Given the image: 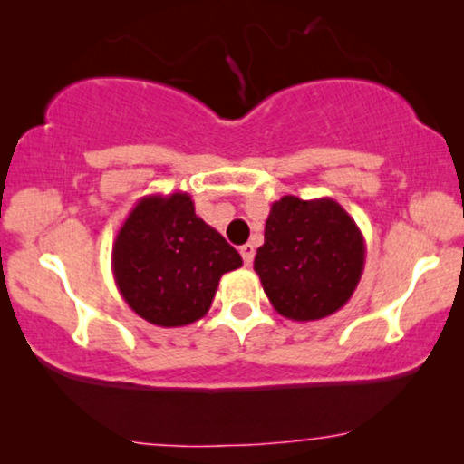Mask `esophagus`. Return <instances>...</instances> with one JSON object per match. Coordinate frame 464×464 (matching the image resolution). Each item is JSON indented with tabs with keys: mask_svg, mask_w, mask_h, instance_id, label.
Masks as SVG:
<instances>
[{
	"mask_svg": "<svg viewBox=\"0 0 464 464\" xmlns=\"http://www.w3.org/2000/svg\"><path fill=\"white\" fill-rule=\"evenodd\" d=\"M238 251H240V256H243L245 266H251L253 264V256H256V249H253V245L246 243V245L240 246Z\"/></svg>",
	"mask_w": 464,
	"mask_h": 464,
	"instance_id": "1",
	"label": "esophagus"
}]
</instances>
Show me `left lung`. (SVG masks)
Listing matches in <instances>:
<instances>
[{"label": "left lung", "mask_w": 464, "mask_h": 464, "mask_svg": "<svg viewBox=\"0 0 464 464\" xmlns=\"http://www.w3.org/2000/svg\"><path fill=\"white\" fill-rule=\"evenodd\" d=\"M363 266L365 240L351 215L334 198L297 196L270 207L253 262L270 304L291 321L338 313L357 289Z\"/></svg>", "instance_id": "8db88e82"}]
</instances>
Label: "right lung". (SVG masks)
Returning <instances> with one entry per match:
<instances>
[{"label": "right lung", "instance_id": "1", "mask_svg": "<svg viewBox=\"0 0 464 464\" xmlns=\"http://www.w3.org/2000/svg\"><path fill=\"white\" fill-rule=\"evenodd\" d=\"M238 251L194 211L192 196H143L120 227L111 270L120 295L151 325L183 327L211 308Z\"/></svg>", "mask_w": 464, "mask_h": 464}]
</instances>
